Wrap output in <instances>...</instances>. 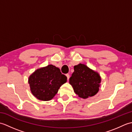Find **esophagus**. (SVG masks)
<instances>
[{
	"label": "esophagus",
	"instance_id": "obj_1",
	"mask_svg": "<svg viewBox=\"0 0 132 132\" xmlns=\"http://www.w3.org/2000/svg\"><path fill=\"white\" fill-rule=\"evenodd\" d=\"M66 76L67 77V79H68V80H69V78H70V75H69V74H66Z\"/></svg>",
	"mask_w": 132,
	"mask_h": 132
}]
</instances>
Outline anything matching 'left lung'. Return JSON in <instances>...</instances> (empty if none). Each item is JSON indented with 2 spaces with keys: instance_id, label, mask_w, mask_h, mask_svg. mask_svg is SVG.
<instances>
[{
  "instance_id": "1",
  "label": "left lung",
  "mask_w": 132,
  "mask_h": 132,
  "mask_svg": "<svg viewBox=\"0 0 132 132\" xmlns=\"http://www.w3.org/2000/svg\"><path fill=\"white\" fill-rule=\"evenodd\" d=\"M74 71L69 79L74 91L82 99L94 96L99 90L102 81L100 74L85 64L74 66Z\"/></svg>"
}]
</instances>
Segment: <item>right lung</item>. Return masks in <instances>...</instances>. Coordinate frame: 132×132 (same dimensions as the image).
Returning <instances> with one entry per match:
<instances>
[{
    "mask_svg": "<svg viewBox=\"0 0 132 132\" xmlns=\"http://www.w3.org/2000/svg\"><path fill=\"white\" fill-rule=\"evenodd\" d=\"M66 82L67 77L53 64L37 69L28 78L32 95L41 101L52 100L60 87Z\"/></svg>",
    "mask_w": 132,
    "mask_h": 132,
    "instance_id": "obj_1",
    "label": "right lung"
}]
</instances>
